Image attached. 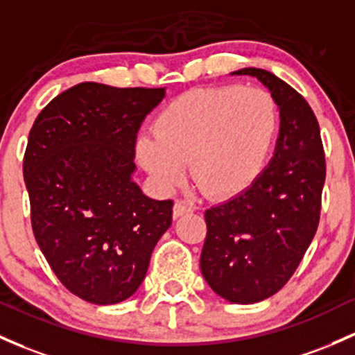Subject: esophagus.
Instances as JSON below:
<instances>
[{"label":"esophagus","mask_w":355,"mask_h":355,"mask_svg":"<svg viewBox=\"0 0 355 355\" xmlns=\"http://www.w3.org/2000/svg\"><path fill=\"white\" fill-rule=\"evenodd\" d=\"M193 212V205L190 204V202H185V200H178L175 202L173 205V217L177 219V217L184 216V214H190Z\"/></svg>","instance_id":"1"}]
</instances>
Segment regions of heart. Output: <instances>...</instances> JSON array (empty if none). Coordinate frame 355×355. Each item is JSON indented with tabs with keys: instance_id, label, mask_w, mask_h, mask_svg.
<instances>
[{
	"instance_id": "heart-1",
	"label": "heart",
	"mask_w": 355,
	"mask_h": 355,
	"mask_svg": "<svg viewBox=\"0 0 355 355\" xmlns=\"http://www.w3.org/2000/svg\"><path fill=\"white\" fill-rule=\"evenodd\" d=\"M279 126L270 92L219 85L178 96L157 116L153 136H141L136 151L162 189L184 180L185 163L205 196L244 192L266 166Z\"/></svg>"
}]
</instances>
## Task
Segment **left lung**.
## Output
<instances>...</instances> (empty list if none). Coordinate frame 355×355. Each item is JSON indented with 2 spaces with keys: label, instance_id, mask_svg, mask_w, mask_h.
<instances>
[{
  "label": "left lung",
  "instance_id": "obj_1",
  "mask_svg": "<svg viewBox=\"0 0 355 355\" xmlns=\"http://www.w3.org/2000/svg\"><path fill=\"white\" fill-rule=\"evenodd\" d=\"M234 73L270 89L279 107V136L254 184L205 210L200 270L219 297L249 305L282 290L305 256L320 220L325 153L318 121L302 94L268 70Z\"/></svg>",
  "mask_w": 355,
  "mask_h": 355
}]
</instances>
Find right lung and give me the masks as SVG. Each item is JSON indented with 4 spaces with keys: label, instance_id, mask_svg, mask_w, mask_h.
<instances>
[{
    "label": "right lung",
    "instance_id": "1",
    "mask_svg": "<svg viewBox=\"0 0 355 355\" xmlns=\"http://www.w3.org/2000/svg\"><path fill=\"white\" fill-rule=\"evenodd\" d=\"M165 89L83 83L42 109L23 175L38 246L70 293L94 305L130 298L171 225L173 200L131 180L136 135Z\"/></svg>",
    "mask_w": 355,
    "mask_h": 355
}]
</instances>
